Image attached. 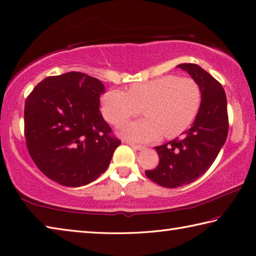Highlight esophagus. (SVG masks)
<instances>
[{
	"instance_id": "34e87169",
	"label": "esophagus",
	"mask_w": 256,
	"mask_h": 256,
	"mask_svg": "<svg viewBox=\"0 0 256 256\" xmlns=\"http://www.w3.org/2000/svg\"><path fill=\"white\" fill-rule=\"evenodd\" d=\"M128 144L130 145V146H132L134 150H142L144 148V146H142V145L135 144V143H132V142H128Z\"/></svg>"
}]
</instances>
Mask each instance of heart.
Here are the masks:
<instances>
[{"label": "heart", "mask_w": 256, "mask_h": 256, "mask_svg": "<svg viewBox=\"0 0 256 256\" xmlns=\"http://www.w3.org/2000/svg\"><path fill=\"white\" fill-rule=\"evenodd\" d=\"M202 101L200 85L191 78L164 75L133 84L126 92L110 90L102 98L104 118L113 125L122 124L141 113L145 116L121 128L124 138L148 142L160 135L171 138L181 134L196 116Z\"/></svg>", "instance_id": "obj_1"}]
</instances>
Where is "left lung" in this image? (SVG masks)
Listing matches in <instances>:
<instances>
[{
  "label": "left lung",
  "instance_id": "obj_1",
  "mask_svg": "<svg viewBox=\"0 0 256 256\" xmlns=\"http://www.w3.org/2000/svg\"><path fill=\"white\" fill-rule=\"evenodd\" d=\"M200 85L202 102L194 123L183 134L166 144L155 146L158 164L145 175L164 188H178L194 182L208 171L226 141L228 102L222 84L198 65H178Z\"/></svg>",
  "mask_w": 256,
  "mask_h": 256
}]
</instances>
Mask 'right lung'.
Instances as JSON below:
<instances>
[{
    "label": "right lung",
    "mask_w": 256,
    "mask_h": 256,
    "mask_svg": "<svg viewBox=\"0 0 256 256\" xmlns=\"http://www.w3.org/2000/svg\"><path fill=\"white\" fill-rule=\"evenodd\" d=\"M104 91L100 80L68 72L44 78L25 100L28 151L48 178L82 186L108 168L121 141L100 111Z\"/></svg>",
    "instance_id": "1"
}]
</instances>
